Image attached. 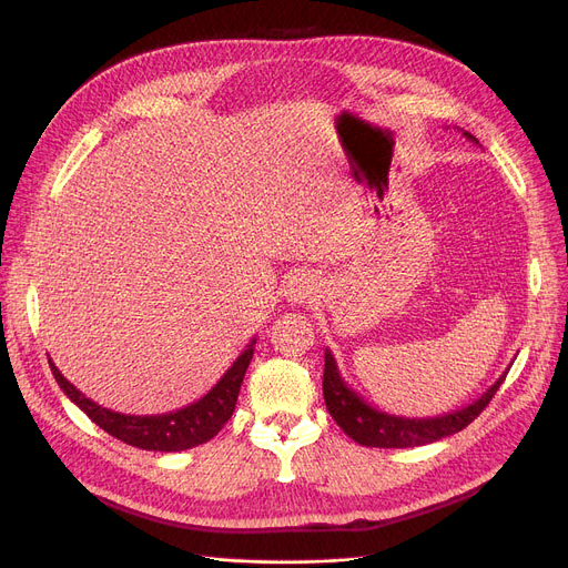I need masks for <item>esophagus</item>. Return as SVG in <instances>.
<instances>
[{
	"label": "esophagus",
	"instance_id": "obj_1",
	"mask_svg": "<svg viewBox=\"0 0 568 568\" xmlns=\"http://www.w3.org/2000/svg\"><path fill=\"white\" fill-rule=\"evenodd\" d=\"M313 290H315V278L306 272L292 274L283 285V294L287 296V302H292V304H304L308 296L313 294Z\"/></svg>",
	"mask_w": 568,
	"mask_h": 568
}]
</instances>
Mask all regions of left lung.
<instances>
[{
  "mask_svg": "<svg viewBox=\"0 0 568 568\" xmlns=\"http://www.w3.org/2000/svg\"><path fill=\"white\" fill-rule=\"evenodd\" d=\"M463 135L471 142H479L467 131ZM509 368L499 375V379L481 398H476L467 407L446 412L439 416H424V419H414V416L409 419V416L379 412L373 405H368L359 394L352 392L345 384V379L341 377L334 354L329 349H324L322 394H324L326 409H329V414L334 416V422L354 442H359L364 446H379V449H409V446H424L442 437L460 433L465 426H469L493 400Z\"/></svg>",
  "mask_w": 568,
  "mask_h": 568,
  "instance_id": "left-lung-1",
  "label": "left lung"
}]
</instances>
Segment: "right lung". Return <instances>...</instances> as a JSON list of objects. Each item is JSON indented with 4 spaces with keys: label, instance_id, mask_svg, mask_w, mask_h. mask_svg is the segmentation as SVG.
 Segmentation results:
<instances>
[{
    "label": "right lung",
    "instance_id": "right-lung-1",
    "mask_svg": "<svg viewBox=\"0 0 568 568\" xmlns=\"http://www.w3.org/2000/svg\"><path fill=\"white\" fill-rule=\"evenodd\" d=\"M253 345L255 338L246 345V349L236 356V362L225 371V375L216 382V386L200 400L168 414H152V416H135V414H119L108 407H101L92 398H87L82 392L59 373V368L48 359L50 371L71 403H75L89 419L108 435L122 439L131 446L144 452H186L197 444H204L219 435V430L227 424L234 412L239 389L246 375V368L253 359Z\"/></svg>",
    "mask_w": 568,
    "mask_h": 568
}]
</instances>
